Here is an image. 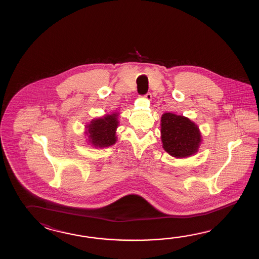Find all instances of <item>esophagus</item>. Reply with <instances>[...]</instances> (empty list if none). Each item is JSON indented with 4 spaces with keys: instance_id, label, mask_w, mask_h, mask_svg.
I'll use <instances>...</instances> for the list:
<instances>
[{
    "instance_id": "esophagus-1",
    "label": "esophagus",
    "mask_w": 259,
    "mask_h": 259,
    "mask_svg": "<svg viewBox=\"0 0 259 259\" xmlns=\"http://www.w3.org/2000/svg\"><path fill=\"white\" fill-rule=\"evenodd\" d=\"M145 99L149 100H152V94H150V93H147V94H145L144 96H143Z\"/></svg>"
}]
</instances>
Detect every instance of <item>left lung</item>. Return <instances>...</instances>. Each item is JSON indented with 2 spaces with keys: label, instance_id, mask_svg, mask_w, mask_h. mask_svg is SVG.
<instances>
[{
  "label": "left lung",
  "instance_id": "obj_1",
  "mask_svg": "<svg viewBox=\"0 0 259 259\" xmlns=\"http://www.w3.org/2000/svg\"><path fill=\"white\" fill-rule=\"evenodd\" d=\"M161 140L165 152L176 158L196 154L202 142L195 123L172 113H165L161 117Z\"/></svg>",
  "mask_w": 259,
  "mask_h": 259
}]
</instances>
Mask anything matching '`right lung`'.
Instances as JSON below:
<instances>
[{
	"label": "right lung",
	"instance_id": "right-lung-1",
	"mask_svg": "<svg viewBox=\"0 0 259 259\" xmlns=\"http://www.w3.org/2000/svg\"><path fill=\"white\" fill-rule=\"evenodd\" d=\"M117 116L118 114L114 113L92 120L86 126L89 143H92L94 147L99 148L108 147L115 144L116 142V131L118 126Z\"/></svg>",
	"mask_w": 259,
	"mask_h": 259
}]
</instances>
